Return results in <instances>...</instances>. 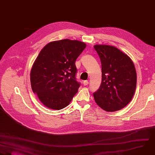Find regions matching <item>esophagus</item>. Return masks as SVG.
Wrapping results in <instances>:
<instances>
[{
	"instance_id": "34e87169",
	"label": "esophagus",
	"mask_w": 155,
	"mask_h": 155,
	"mask_svg": "<svg viewBox=\"0 0 155 155\" xmlns=\"http://www.w3.org/2000/svg\"><path fill=\"white\" fill-rule=\"evenodd\" d=\"M88 84H89V82H88L87 81H84V82H83V84H84V86L87 85Z\"/></svg>"
}]
</instances>
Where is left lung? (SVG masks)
Instances as JSON below:
<instances>
[{"instance_id":"8db88e82","label":"left lung","mask_w":155,"mask_h":155,"mask_svg":"<svg viewBox=\"0 0 155 155\" xmlns=\"http://www.w3.org/2000/svg\"><path fill=\"white\" fill-rule=\"evenodd\" d=\"M101 62L102 82L93 93L96 103L108 112L125 107L132 99L136 87V71L130 58L116 47L94 46Z\"/></svg>"}]
</instances>
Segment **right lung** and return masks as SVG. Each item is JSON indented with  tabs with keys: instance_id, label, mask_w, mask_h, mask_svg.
Masks as SVG:
<instances>
[{
	"instance_id": "right-lung-1",
	"label": "right lung",
	"mask_w": 155,
	"mask_h": 155,
	"mask_svg": "<svg viewBox=\"0 0 155 155\" xmlns=\"http://www.w3.org/2000/svg\"><path fill=\"white\" fill-rule=\"evenodd\" d=\"M85 47L83 42L67 39L51 42L40 51L31 70V86L47 108L66 107L78 91L75 62Z\"/></svg>"
}]
</instances>
